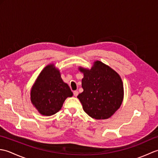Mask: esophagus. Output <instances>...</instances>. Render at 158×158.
Returning <instances> with one entry per match:
<instances>
[{
  "mask_svg": "<svg viewBox=\"0 0 158 158\" xmlns=\"http://www.w3.org/2000/svg\"><path fill=\"white\" fill-rule=\"evenodd\" d=\"M78 94H79L78 91H74L73 92V94H74V96H77V95H78Z\"/></svg>",
  "mask_w": 158,
  "mask_h": 158,
  "instance_id": "esophagus-1",
  "label": "esophagus"
}]
</instances>
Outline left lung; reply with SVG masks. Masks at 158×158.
Masks as SVG:
<instances>
[{
  "instance_id": "8db88e82",
  "label": "left lung",
  "mask_w": 158,
  "mask_h": 158,
  "mask_svg": "<svg viewBox=\"0 0 158 158\" xmlns=\"http://www.w3.org/2000/svg\"><path fill=\"white\" fill-rule=\"evenodd\" d=\"M83 73V92L77 96L84 111L92 118L105 119L111 117L122 105L123 85L119 74L100 61L91 69L79 67Z\"/></svg>"
}]
</instances>
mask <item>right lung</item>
I'll return each instance as SVG.
<instances>
[{
  "mask_svg": "<svg viewBox=\"0 0 158 158\" xmlns=\"http://www.w3.org/2000/svg\"><path fill=\"white\" fill-rule=\"evenodd\" d=\"M73 94L61 78L54 65L45 67L36 79L31 92V100L43 115L50 116L61 109L64 100Z\"/></svg>",
  "mask_w": 158,
  "mask_h": 158,
  "instance_id": "1",
  "label": "right lung"
}]
</instances>
